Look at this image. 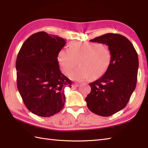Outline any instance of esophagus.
Instances as JSON below:
<instances>
[{
	"label": "esophagus",
	"mask_w": 148,
	"mask_h": 148,
	"mask_svg": "<svg viewBox=\"0 0 148 148\" xmlns=\"http://www.w3.org/2000/svg\"><path fill=\"white\" fill-rule=\"evenodd\" d=\"M79 84H78V83H75L73 84V85H72V86H73V87H78V86H79Z\"/></svg>",
	"instance_id": "obj_1"
}]
</instances>
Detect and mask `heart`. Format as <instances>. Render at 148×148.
<instances>
[{"instance_id": "b5f03b06", "label": "heart", "mask_w": 148, "mask_h": 148, "mask_svg": "<svg viewBox=\"0 0 148 148\" xmlns=\"http://www.w3.org/2000/svg\"><path fill=\"white\" fill-rule=\"evenodd\" d=\"M58 58L65 74L70 73L78 61L79 66L71 72L70 77L83 81L91 77H98L104 73L111 62V55L109 50L100 44L74 41L70 43L69 49L60 50Z\"/></svg>"}]
</instances>
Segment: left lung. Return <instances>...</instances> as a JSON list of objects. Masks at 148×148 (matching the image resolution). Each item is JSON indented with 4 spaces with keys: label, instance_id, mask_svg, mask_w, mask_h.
Returning a JSON list of instances; mask_svg holds the SVG:
<instances>
[{
    "label": "left lung",
    "instance_id": "8db88e82",
    "mask_svg": "<svg viewBox=\"0 0 148 148\" xmlns=\"http://www.w3.org/2000/svg\"><path fill=\"white\" fill-rule=\"evenodd\" d=\"M90 41L108 45L111 58L104 74L90 83L91 92L85 100L92 112L109 116L127 106L136 88L138 55L132 42L120 34H106Z\"/></svg>",
    "mask_w": 148,
    "mask_h": 148
}]
</instances>
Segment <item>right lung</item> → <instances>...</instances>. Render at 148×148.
<instances>
[{
    "mask_svg": "<svg viewBox=\"0 0 148 148\" xmlns=\"http://www.w3.org/2000/svg\"><path fill=\"white\" fill-rule=\"evenodd\" d=\"M65 44L62 37L39 32L24 42L18 54V89L27 108L37 116L49 117L64 106V89L72 82L60 70L57 57Z\"/></svg>",
    "mask_w": 148,
    "mask_h": 148,
    "instance_id": "right-lung-1",
    "label": "right lung"
}]
</instances>
